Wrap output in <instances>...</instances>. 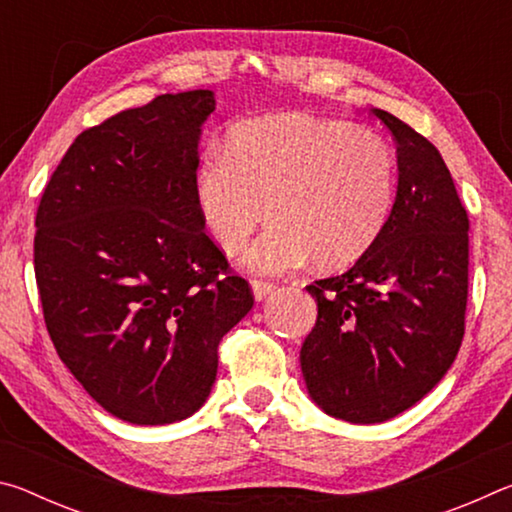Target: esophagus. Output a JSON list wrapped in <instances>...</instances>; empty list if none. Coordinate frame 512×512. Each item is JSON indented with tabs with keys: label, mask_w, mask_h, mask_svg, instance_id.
I'll return each instance as SVG.
<instances>
[{
	"label": "esophagus",
	"mask_w": 512,
	"mask_h": 512,
	"mask_svg": "<svg viewBox=\"0 0 512 512\" xmlns=\"http://www.w3.org/2000/svg\"><path fill=\"white\" fill-rule=\"evenodd\" d=\"M250 289H253L255 300H266L268 296H271V293H275L277 284L264 282V280H253V282H250Z\"/></svg>",
	"instance_id": "1"
}]
</instances>
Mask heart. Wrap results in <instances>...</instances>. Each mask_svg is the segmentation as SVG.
I'll return each instance as SVG.
<instances>
[{
	"label": "heart",
	"mask_w": 512,
	"mask_h": 512,
	"mask_svg": "<svg viewBox=\"0 0 512 512\" xmlns=\"http://www.w3.org/2000/svg\"><path fill=\"white\" fill-rule=\"evenodd\" d=\"M397 167L375 135L336 119L280 112L241 121L194 171V201L223 250H237L271 210L273 223L241 255L248 271L282 275L318 259L357 262L391 219Z\"/></svg>",
	"instance_id": "heart-1"
}]
</instances>
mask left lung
Instances as JSON below:
<instances>
[{
  "mask_svg": "<svg viewBox=\"0 0 512 512\" xmlns=\"http://www.w3.org/2000/svg\"><path fill=\"white\" fill-rule=\"evenodd\" d=\"M370 112L397 142L391 219L350 271L309 284L318 318L300 350L311 400L352 424L395 418L452 368L470 257V221L443 155L391 112Z\"/></svg>",
  "mask_w": 512,
  "mask_h": 512,
  "instance_id": "1",
  "label": "left lung"
}]
</instances>
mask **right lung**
I'll return each instance as SVG.
<instances>
[{"label":"right lung","mask_w":512,"mask_h":512,"mask_svg":"<svg viewBox=\"0 0 512 512\" xmlns=\"http://www.w3.org/2000/svg\"><path fill=\"white\" fill-rule=\"evenodd\" d=\"M212 90L160 94L69 146L36 214V282L60 361L115 418L171 424L210 395L253 307L205 235L194 171Z\"/></svg>","instance_id":"right-lung-1"}]
</instances>
